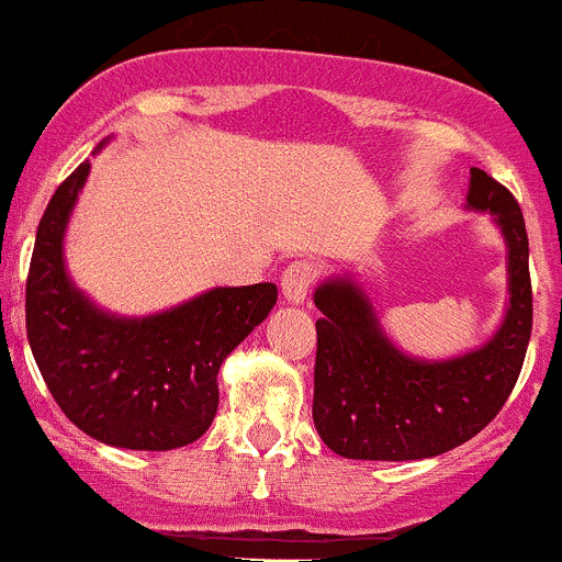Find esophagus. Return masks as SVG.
<instances>
[{
    "instance_id": "1",
    "label": "esophagus",
    "mask_w": 562,
    "mask_h": 562,
    "mask_svg": "<svg viewBox=\"0 0 562 562\" xmlns=\"http://www.w3.org/2000/svg\"><path fill=\"white\" fill-rule=\"evenodd\" d=\"M316 279V268L308 259H294L281 276V292L286 297V303H303L305 294H308L311 283Z\"/></svg>"
}]
</instances>
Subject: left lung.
Masks as SVG:
<instances>
[{"mask_svg": "<svg viewBox=\"0 0 562 562\" xmlns=\"http://www.w3.org/2000/svg\"><path fill=\"white\" fill-rule=\"evenodd\" d=\"M464 207L492 215L505 240L508 300L503 322L481 347L453 358H415L391 341L352 276H330L314 289L325 314L316 319L314 426L338 457H440L488 426L514 391L532 330L525 218L508 188L483 169H470Z\"/></svg>", "mask_w": 562, "mask_h": 562, "instance_id": "1", "label": "left lung"}]
</instances>
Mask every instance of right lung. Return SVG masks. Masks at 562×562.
Returning <instances> with one entry per match:
<instances>
[{
	"label": "right lung",
	"mask_w": 562,
	"mask_h": 562,
	"mask_svg": "<svg viewBox=\"0 0 562 562\" xmlns=\"http://www.w3.org/2000/svg\"><path fill=\"white\" fill-rule=\"evenodd\" d=\"M87 177L90 160L57 188L37 226L26 338L54 402L85 435L127 451H175L210 429L221 363L268 319L279 289L213 286L147 316L100 308L65 265V232Z\"/></svg>",
	"instance_id": "obj_1"
}]
</instances>
